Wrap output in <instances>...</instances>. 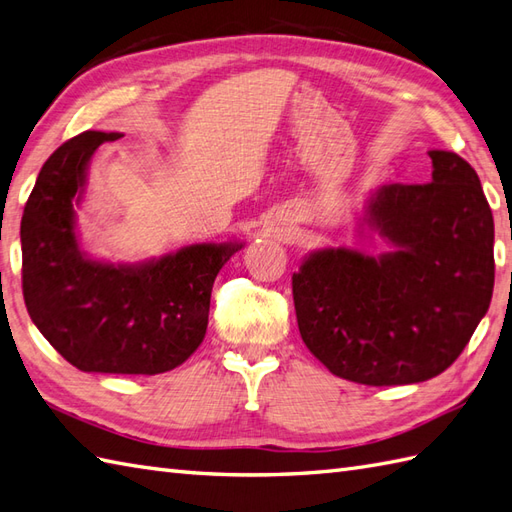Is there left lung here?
Instances as JSON below:
<instances>
[{
  "mask_svg": "<svg viewBox=\"0 0 512 512\" xmlns=\"http://www.w3.org/2000/svg\"><path fill=\"white\" fill-rule=\"evenodd\" d=\"M429 157V184H388L368 199L366 223L390 252L317 249L293 274L300 335L337 377L363 385L436 377L491 304L495 227L480 177L456 153Z\"/></svg>",
  "mask_w": 512,
  "mask_h": 512,
  "instance_id": "1",
  "label": "left lung"
}]
</instances>
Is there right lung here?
I'll use <instances>...</instances> for the list:
<instances>
[{"instance_id":"1","label":"right lung","mask_w":512,"mask_h":512,"mask_svg":"<svg viewBox=\"0 0 512 512\" xmlns=\"http://www.w3.org/2000/svg\"><path fill=\"white\" fill-rule=\"evenodd\" d=\"M120 133L85 131L43 164L21 217V285L34 326L83 372L160 374L206 337L219 269L243 243H201L135 265L89 258L76 238L87 164Z\"/></svg>"}]
</instances>
